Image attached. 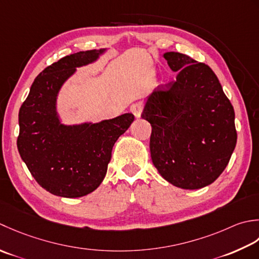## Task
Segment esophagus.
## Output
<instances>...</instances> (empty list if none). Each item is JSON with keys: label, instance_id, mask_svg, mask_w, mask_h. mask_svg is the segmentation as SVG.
I'll return each mask as SVG.
<instances>
[{"label": "esophagus", "instance_id": "1", "mask_svg": "<svg viewBox=\"0 0 259 259\" xmlns=\"http://www.w3.org/2000/svg\"><path fill=\"white\" fill-rule=\"evenodd\" d=\"M131 110H132V113L134 114V116H135L136 118L141 117L142 112H143V104H142L141 102L133 104V105H132V106H131Z\"/></svg>", "mask_w": 259, "mask_h": 259}]
</instances>
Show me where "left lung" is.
Listing matches in <instances>:
<instances>
[{
    "label": "left lung",
    "mask_w": 259,
    "mask_h": 259,
    "mask_svg": "<svg viewBox=\"0 0 259 259\" xmlns=\"http://www.w3.org/2000/svg\"><path fill=\"white\" fill-rule=\"evenodd\" d=\"M164 58L177 80L157 87L141 115L152 126V162L173 186L200 189L217 180L235 150L234 107L208 65L180 52Z\"/></svg>",
    "instance_id": "obj_1"
}]
</instances>
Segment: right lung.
Masks as SVG:
<instances>
[{"instance_id": "obj_1", "label": "right lung", "mask_w": 259, "mask_h": 259, "mask_svg": "<svg viewBox=\"0 0 259 259\" xmlns=\"http://www.w3.org/2000/svg\"><path fill=\"white\" fill-rule=\"evenodd\" d=\"M100 52L79 51L45 68L21 105L19 153L34 180L55 196L79 198L96 190L106 176L115 142L134 120L131 113L78 126L61 125L57 118L56 97L63 81Z\"/></svg>"}]
</instances>
